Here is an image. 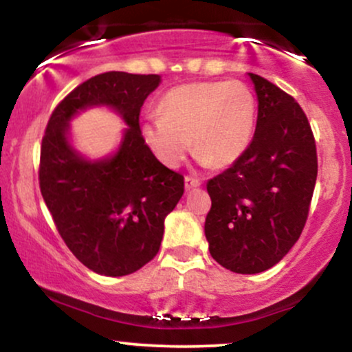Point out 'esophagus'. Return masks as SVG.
<instances>
[{"label":"esophagus","mask_w":352,"mask_h":352,"mask_svg":"<svg viewBox=\"0 0 352 352\" xmlns=\"http://www.w3.org/2000/svg\"><path fill=\"white\" fill-rule=\"evenodd\" d=\"M200 180H197V179H192V177H185V190H193V188H197V187H200Z\"/></svg>","instance_id":"1"}]
</instances>
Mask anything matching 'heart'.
I'll list each match as a JSON object with an SVG mask.
<instances>
[{
    "mask_svg": "<svg viewBox=\"0 0 352 352\" xmlns=\"http://www.w3.org/2000/svg\"><path fill=\"white\" fill-rule=\"evenodd\" d=\"M254 122L256 100L246 84L193 82L164 96L159 116L142 124V137L153 155L170 168L185 159L190 140L201 165L228 167L248 151Z\"/></svg>",
    "mask_w": 352,
    "mask_h": 352,
    "instance_id": "1",
    "label": "heart"
}]
</instances>
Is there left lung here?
<instances>
[{
  "mask_svg": "<svg viewBox=\"0 0 352 352\" xmlns=\"http://www.w3.org/2000/svg\"><path fill=\"white\" fill-rule=\"evenodd\" d=\"M258 99L254 135L238 162L208 180L205 236L217 263L233 273L270 270L305 228L318 175L309 122L292 96L248 72Z\"/></svg>",
  "mask_w": 352,
  "mask_h": 352,
  "instance_id": "8db88e82",
  "label": "left lung"
}]
</instances>
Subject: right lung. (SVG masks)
Instances as JSON below:
<instances>
[{"label": "right lung", "instance_id": "obj_1", "mask_svg": "<svg viewBox=\"0 0 352 352\" xmlns=\"http://www.w3.org/2000/svg\"><path fill=\"white\" fill-rule=\"evenodd\" d=\"M162 78L104 72L78 86L52 112L41 145L39 187L59 235L94 273L125 276L155 256L165 217L184 195V177L157 160L139 116ZM106 107L128 125L116 151L89 160L72 144L70 120Z\"/></svg>", "mask_w": 352, "mask_h": 352}]
</instances>
